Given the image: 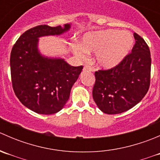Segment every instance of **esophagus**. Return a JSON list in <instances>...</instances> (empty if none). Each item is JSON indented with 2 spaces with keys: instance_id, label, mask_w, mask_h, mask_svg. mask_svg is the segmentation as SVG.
I'll use <instances>...</instances> for the list:
<instances>
[{
  "instance_id": "esophagus-1",
  "label": "esophagus",
  "mask_w": 160,
  "mask_h": 160,
  "mask_svg": "<svg viewBox=\"0 0 160 160\" xmlns=\"http://www.w3.org/2000/svg\"><path fill=\"white\" fill-rule=\"evenodd\" d=\"M83 70L92 71V68L90 67L89 65H84V67H83Z\"/></svg>"
}]
</instances>
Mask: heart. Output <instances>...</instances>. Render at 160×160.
Here are the masks:
<instances>
[{
    "mask_svg": "<svg viewBox=\"0 0 160 160\" xmlns=\"http://www.w3.org/2000/svg\"><path fill=\"white\" fill-rule=\"evenodd\" d=\"M134 37L126 31L105 29L86 33L78 43L72 45L74 53L80 59L88 53H96L95 62L100 67L111 69L117 67L133 48Z\"/></svg>",
    "mask_w": 160,
    "mask_h": 160,
    "instance_id": "1",
    "label": "heart"
}]
</instances>
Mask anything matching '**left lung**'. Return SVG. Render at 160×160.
Wrapping results in <instances>:
<instances>
[{"label": "left lung", "instance_id": "left-lung-1", "mask_svg": "<svg viewBox=\"0 0 160 160\" xmlns=\"http://www.w3.org/2000/svg\"><path fill=\"white\" fill-rule=\"evenodd\" d=\"M135 43L124 60L109 70L96 71L93 98L101 111L115 114L136 105L148 92L151 55L145 40L134 33Z\"/></svg>", "mask_w": 160, "mask_h": 160}]
</instances>
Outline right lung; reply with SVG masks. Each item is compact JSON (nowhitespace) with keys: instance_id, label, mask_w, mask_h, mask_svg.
Listing matches in <instances>:
<instances>
[{"instance_id":"1","label":"right lung","mask_w":160,"mask_h":160,"mask_svg":"<svg viewBox=\"0 0 160 160\" xmlns=\"http://www.w3.org/2000/svg\"><path fill=\"white\" fill-rule=\"evenodd\" d=\"M70 24L50 27L41 25L24 32L11 52L12 87L23 105L38 114H52L64 107L83 66L72 67L59 58L42 56L38 38L58 35L70 29Z\"/></svg>"}]
</instances>
